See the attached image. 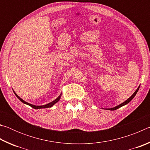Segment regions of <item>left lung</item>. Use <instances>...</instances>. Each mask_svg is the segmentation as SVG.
<instances>
[{
	"mask_svg": "<svg viewBox=\"0 0 150 150\" xmlns=\"http://www.w3.org/2000/svg\"><path fill=\"white\" fill-rule=\"evenodd\" d=\"M139 87H140V85H139V87H138V88H137V89L136 90L135 92H134V93L132 94V95L131 96H130V98H128V99L124 101V102H123L122 103H121V104H120V105L116 106H115V107H113V108H104V109H106V110H116V109H118V108H119L122 107V106H124V105H127V104L130 103V101H131L132 100L133 98H134V96H136V93H138V90H139Z\"/></svg>",
	"mask_w": 150,
	"mask_h": 150,
	"instance_id": "left-lung-1",
	"label": "left lung"
}]
</instances>
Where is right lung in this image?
<instances>
[{
	"instance_id": "add662e5",
	"label": "right lung",
	"mask_w": 150,
	"mask_h": 150,
	"mask_svg": "<svg viewBox=\"0 0 150 150\" xmlns=\"http://www.w3.org/2000/svg\"><path fill=\"white\" fill-rule=\"evenodd\" d=\"M14 93L15 95H16V96H17V98H18V99H19L20 101H21V102H22V103H23L24 104H26V105H29L30 106H31V107H32L33 108H35V109H40V108H50V107H52V106H54L55 103H57L58 102V101L59 100L60 98H61V96H62V93H61L60 95H59V96H58V97H57V98H55V99L54 100L52 101V102H51V103H49L46 104V105H40V106H36V105H32V104H30V103H28L26 102V101L24 100L23 99H22V98H20V96H19L16 93L14 92Z\"/></svg>"
}]
</instances>
